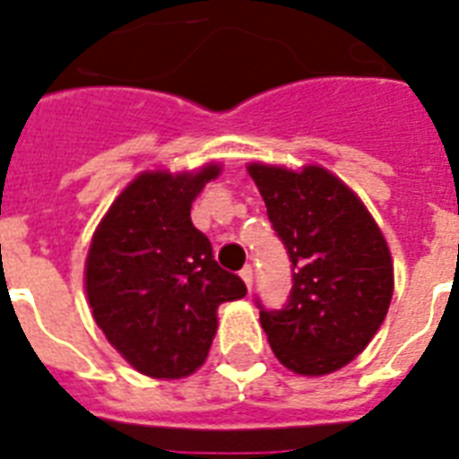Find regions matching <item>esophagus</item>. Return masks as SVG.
Wrapping results in <instances>:
<instances>
[{
	"label": "esophagus",
	"mask_w": 459,
	"mask_h": 459,
	"mask_svg": "<svg viewBox=\"0 0 459 459\" xmlns=\"http://www.w3.org/2000/svg\"><path fill=\"white\" fill-rule=\"evenodd\" d=\"M240 278H242V281H245V285H247V290H252V282H255V268H252V266H249V264H247V266H245V268H242V271H240Z\"/></svg>",
	"instance_id": "34e87169"
}]
</instances>
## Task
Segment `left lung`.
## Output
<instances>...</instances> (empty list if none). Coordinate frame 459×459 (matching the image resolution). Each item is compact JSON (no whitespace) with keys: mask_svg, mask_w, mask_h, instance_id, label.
<instances>
[{"mask_svg":"<svg viewBox=\"0 0 459 459\" xmlns=\"http://www.w3.org/2000/svg\"><path fill=\"white\" fill-rule=\"evenodd\" d=\"M247 171L292 262L288 304L266 311L256 299L268 344L297 375L339 370L389 311L394 264L385 236L359 195L323 167L252 162Z\"/></svg>","mask_w":459,"mask_h":459,"instance_id":"1","label":"left lung"}]
</instances>
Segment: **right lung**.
<instances>
[{"instance_id": "add662e5", "label": "right lung", "mask_w": 459, "mask_h": 459, "mask_svg": "<svg viewBox=\"0 0 459 459\" xmlns=\"http://www.w3.org/2000/svg\"><path fill=\"white\" fill-rule=\"evenodd\" d=\"M219 171H143L110 204L89 247L84 285L96 325L148 377L195 372L217 333L219 304L247 294L191 221L193 200Z\"/></svg>"}]
</instances>
